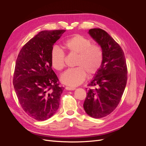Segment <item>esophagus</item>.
<instances>
[{
  "label": "esophagus",
  "mask_w": 146,
  "mask_h": 146,
  "mask_svg": "<svg viewBox=\"0 0 146 146\" xmlns=\"http://www.w3.org/2000/svg\"><path fill=\"white\" fill-rule=\"evenodd\" d=\"M66 89L67 90H70V91H73V90H76V88H72V87H66Z\"/></svg>",
  "instance_id": "esophagus-1"
}]
</instances>
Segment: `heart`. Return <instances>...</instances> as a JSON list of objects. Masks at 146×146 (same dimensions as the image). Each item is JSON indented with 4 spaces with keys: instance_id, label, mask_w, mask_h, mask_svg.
Instances as JSON below:
<instances>
[{
    "instance_id": "obj_1",
    "label": "heart",
    "mask_w": 146,
    "mask_h": 146,
    "mask_svg": "<svg viewBox=\"0 0 146 146\" xmlns=\"http://www.w3.org/2000/svg\"><path fill=\"white\" fill-rule=\"evenodd\" d=\"M63 47L70 54L77 55L75 63L77 68L68 69L61 76L60 80L64 85L76 86L84 82L86 75L91 78L98 72L104 60L100 46L92 44L90 39L76 34L64 42ZM50 63L52 68L56 70H61L64 67V54L57 47L51 51Z\"/></svg>"
}]
</instances>
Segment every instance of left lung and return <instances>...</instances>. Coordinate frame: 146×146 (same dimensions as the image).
<instances>
[{"label":"left lung","mask_w":146,"mask_h":146,"mask_svg":"<svg viewBox=\"0 0 146 146\" xmlns=\"http://www.w3.org/2000/svg\"><path fill=\"white\" fill-rule=\"evenodd\" d=\"M101 47L104 53L102 64L88 86L89 89L83 104L85 112L96 119L107 116L116 109L124 91L127 68L122 48L105 30L92 29L88 32Z\"/></svg>","instance_id":"obj_1"}]
</instances>
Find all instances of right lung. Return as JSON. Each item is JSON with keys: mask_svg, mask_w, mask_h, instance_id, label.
Masks as SVG:
<instances>
[{"mask_svg": "<svg viewBox=\"0 0 146 146\" xmlns=\"http://www.w3.org/2000/svg\"><path fill=\"white\" fill-rule=\"evenodd\" d=\"M64 30L39 32L21 48L17 56L13 85L22 108L37 121L51 117L59 108L64 88L52 69L51 51Z\"/></svg>", "mask_w": 146, "mask_h": 146, "instance_id": "1", "label": "right lung"}]
</instances>
